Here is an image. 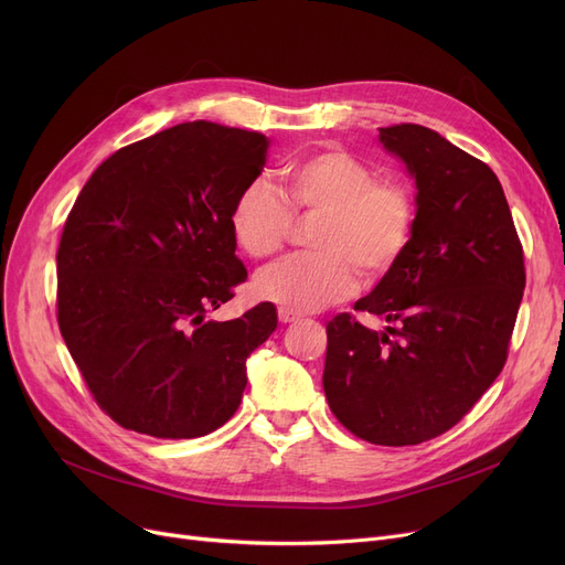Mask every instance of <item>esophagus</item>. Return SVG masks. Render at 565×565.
I'll list each match as a JSON object with an SVG mask.
<instances>
[{
	"label": "esophagus",
	"instance_id": "esophagus-1",
	"mask_svg": "<svg viewBox=\"0 0 565 565\" xmlns=\"http://www.w3.org/2000/svg\"><path fill=\"white\" fill-rule=\"evenodd\" d=\"M279 320H281L284 324H290V322L302 320V316H300V313H292V311H288V309H279Z\"/></svg>",
	"mask_w": 565,
	"mask_h": 565
}]
</instances>
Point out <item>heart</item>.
Returning a JSON list of instances; mask_svg holds the SVG:
<instances>
[{
  "mask_svg": "<svg viewBox=\"0 0 565 565\" xmlns=\"http://www.w3.org/2000/svg\"><path fill=\"white\" fill-rule=\"evenodd\" d=\"M284 199L260 183L235 196L228 215L233 241L252 258L277 254L292 217H320L311 256H290L267 267L254 284L260 300L292 313L339 302L366 279L390 273L414 228V199L398 181H375V171L341 148H324L281 169Z\"/></svg>",
  "mask_w": 565,
  "mask_h": 565,
  "instance_id": "obj_1",
  "label": "heart"
}]
</instances>
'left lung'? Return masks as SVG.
Returning a JSON list of instances; mask_svg holds the SVG:
<instances>
[{"label": "left lung", "mask_w": 565, "mask_h": 565, "mask_svg": "<svg viewBox=\"0 0 565 565\" xmlns=\"http://www.w3.org/2000/svg\"><path fill=\"white\" fill-rule=\"evenodd\" d=\"M414 178L417 217L405 254L354 311L328 322L322 387L334 417L382 447L454 428L507 364L524 292V254L494 171L439 132L380 128Z\"/></svg>", "instance_id": "obj_1"}]
</instances>
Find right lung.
Wrapping results in <instances>:
<instances>
[{"mask_svg":"<svg viewBox=\"0 0 565 565\" xmlns=\"http://www.w3.org/2000/svg\"><path fill=\"white\" fill-rule=\"evenodd\" d=\"M267 146L260 132L181 124L116 151L82 188L56 252V318L118 426L190 439L241 405L247 358L277 330V309L205 313L247 279L228 215Z\"/></svg>","mask_w":565,"mask_h":565,"instance_id":"obj_1","label":"right lung"}]
</instances>
